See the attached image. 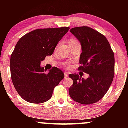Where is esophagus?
<instances>
[{"label": "esophagus", "mask_w": 128, "mask_h": 128, "mask_svg": "<svg viewBox=\"0 0 128 128\" xmlns=\"http://www.w3.org/2000/svg\"><path fill=\"white\" fill-rule=\"evenodd\" d=\"M68 73H66V72L64 73V76H65V78L68 77Z\"/></svg>", "instance_id": "1"}]
</instances>
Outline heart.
Wrapping results in <instances>:
<instances>
[{"mask_svg": "<svg viewBox=\"0 0 128 128\" xmlns=\"http://www.w3.org/2000/svg\"><path fill=\"white\" fill-rule=\"evenodd\" d=\"M76 42H78V41L74 39V38H71V39L70 40V41H69V44L76 43ZM67 67H71V64H70V63H69V64H67Z\"/></svg>", "mask_w": 128, "mask_h": 128, "instance_id": "1", "label": "heart"}]
</instances>
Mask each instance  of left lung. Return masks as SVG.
<instances>
[{"label":"left lung","mask_w":128,"mask_h":128,"mask_svg":"<svg viewBox=\"0 0 128 128\" xmlns=\"http://www.w3.org/2000/svg\"><path fill=\"white\" fill-rule=\"evenodd\" d=\"M70 32L80 42L82 53L78 70L88 73L89 77L81 78L70 74L73 84L69 88L73 100L89 105L100 100L108 92L114 74V55L106 38L88 26L75 27Z\"/></svg>","instance_id":"8db88e82"}]
</instances>
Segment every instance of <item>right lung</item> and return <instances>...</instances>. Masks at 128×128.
Wrapping results in <instances>:
<instances>
[{"label": "right lung", "mask_w": 128, "mask_h": 128, "mask_svg": "<svg viewBox=\"0 0 128 128\" xmlns=\"http://www.w3.org/2000/svg\"><path fill=\"white\" fill-rule=\"evenodd\" d=\"M68 27L37 29L20 38L11 55V79L24 100L40 104L51 98L54 88L64 78L61 69L54 67L46 73L41 61L51 55Z\"/></svg>", "instance_id": "add662e5"}]
</instances>
